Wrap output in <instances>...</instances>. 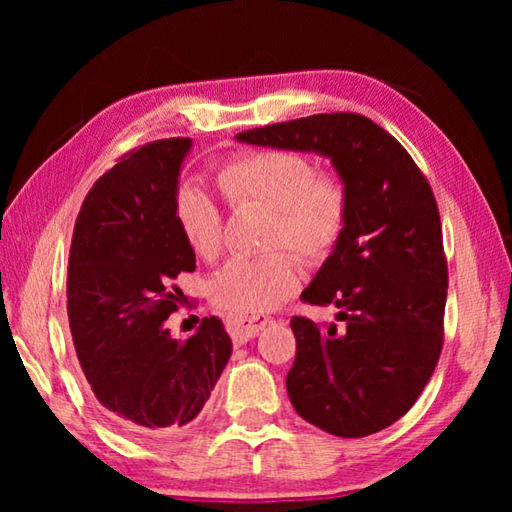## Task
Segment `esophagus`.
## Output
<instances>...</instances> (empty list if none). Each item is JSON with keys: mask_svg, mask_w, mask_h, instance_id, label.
I'll return each mask as SVG.
<instances>
[{"mask_svg": "<svg viewBox=\"0 0 512 512\" xmlns=\"http://www.w3.org/2000/svg\"><path fill=\"white\" fill-rule=\"evenodd\" d=\"M271 316L264 314H253V316H230L225 320V327H228L230 336L239 343H244L248 339H253L255 334L262 332V329L271 323Z\"/></svg>", "mask_w": 512, "mask_h": 512, "instance_id": "esophagus-1", "label": "esophagus"}]
</instances>
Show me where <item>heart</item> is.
Instances as JSON below:
<instances>
[{"instance_id": "b5f03b06", "label": "heart", "mask_w": 512, "mask_h": 512, "mask_svg": "<svg viewBox=\"0 0 512 512\" xmlns=\"http://www.w3.org/2000/svg\"><path fill=\"white\" fill-rule=\"evenodd\" d=\"M221 194L232 207L271 210L262 257L235 259L212 282L214 305L232 316L262 314L300 287L298 253L320 264L334 253L348 230L352 194L339 171H316L314 160L289 149H259L235 155L216 173ZM180 230L203 259L223 250V214L201 187H183L176 196Z\"/></svg>"}]
</instances>
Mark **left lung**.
Instances as JSON below:
<instances>
[{
  "label": "left lung",
  "mask_w": 512,
  "mask_h": 512,
  "mask_svg": "<svg viewBox=\"0 0 512 512\" xmlns=\"http://www.w3.org/2000/svg\"><path fill=\"white\" fill-rule=\"evenodd\" d=\"M316 151L352 194L348 230L300 300L339 309L341 327L293 316L287 393L300 418L332 436L391 427L427 386L443 350L447 257L436 196L404 146L357 112H323L237 135Z\"/></svg>",
  "instance_id": "8db88e82"
}]
</instances>
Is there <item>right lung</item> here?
<instances>
[{
  "label": "right lung",
  "mask_w": 512,
  "mask_h": 512,
  "mask_svg": "<svg viewBox=\"0 0 512 512\" xmlns=\"http://www.w3.org/2000/svg\"><path fill=\"white\" fill-rule=\"evenodd\" d=\"M189 146V137H169L121 155L85 196L69 248L76 357L106 418L137 436L192 422L232 352L214 316L185 341L164 329L183 296L173 280L196 268L176 219Z\"/></svg>",
  "instance_id": "right-lung-1"
}]
</instances>
